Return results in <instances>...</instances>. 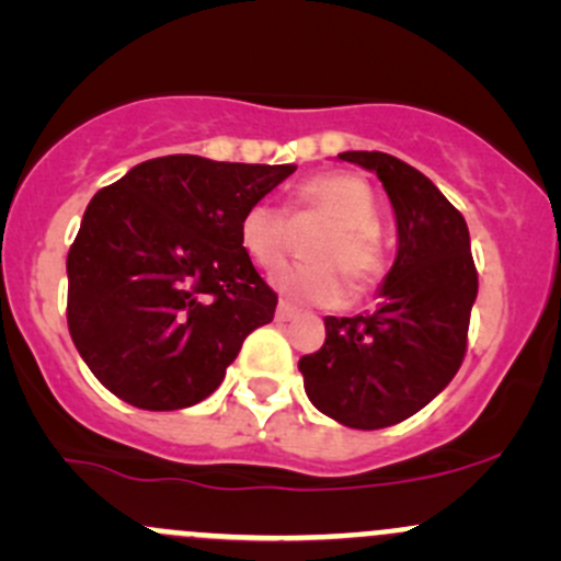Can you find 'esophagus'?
<instances>
[{"instance_id": "obj_1", "label": "esophagus", "mask_w": 561, "mask_h": 561, "mask_svg": "<svg viewBox=\"0 0 561 561\" xmlns=\"http://www.w3.org/2000/svg\"><path fill=\"white\" fill-rule=\"evenodd\" d=\"M296 314H298V309L293 307L290 301H279V307H276V320H282V322L293 320Z\"/></svg>"}]
</instances>
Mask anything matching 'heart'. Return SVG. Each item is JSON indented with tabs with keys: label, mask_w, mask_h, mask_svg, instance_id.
Segmentation results:
<instances>
[{
	"label": "heart",
	"mask_w": 561,
	"mask_h": 561,
	"mask_svg": "<svg viewBox=\"0 0 561 561\" xmlns=\"http://www.w3.org/2000/svg\"><path fill=\"white\" fill-rule=\"evenodd\" d=\"M322 219L309 239V263L285 265L271 276L274 287L296 301L336 304L347 293L375 285L386 268L377 201L371 186L353 173H320L304 181L290 201V219ZM239 241L254 265L274 268L290 247V225L285 211L271 203H252L239 219Z\"/></svg>",
	"instance_id": "heart-1"
}]
</instances>
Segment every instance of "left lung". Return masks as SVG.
Returning a JSON list of instances; mask_svg holds the SVG:
<instances>
[{"label":"left lung","mask_w":561,"mask_h":561,"mask_svg":"<svg viewBox=\"0 0 561 561\" xmlns=\"http://www.w3.org/2000/svg\"><path fill=\"white\" fill-rule=\"evenodd\" d=\"M339 160L382 181L399 252L377 312L325 317V342L298 369L322 415L371 432L415 415L456 377L478 271L461 211L421 171L382 151H344Z\"/></svg>","instance_id":"obj_1"}]
</instances>
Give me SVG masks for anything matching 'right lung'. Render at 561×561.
<instances>
[{"mask_svg":"<svg viewBox=\"0 0 561 561\" xmlns=\"http://www.w3.org/2000/svg\"><path fill=\"white\" fill-rule=\"evenodd\" d=\"M296 165L146 160L103 186L67 252V328L92 375L140 410L211 396L276 293L239 219Z\"/></svg>","mask_w":561,"mask_h":561,"instance_id":"add662e5","label":"right lung"}]
</instances>
